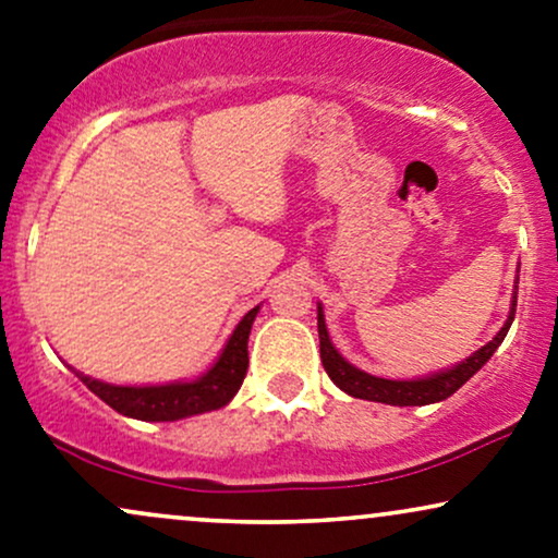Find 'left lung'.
<instances>
[{
	"mask_svg": "<svg viewBox=\"0 0 558 558\" xmlns=\"http://www.w3.org/2000/svg\"><path fill=\"white\" fill-rule=\"evenodd\" d=\"M514 311H517V294L512 300V313H509L504 329L496 333V337L490 339L486 347H481L475 355H470L464 363L454 365L451 371L436 373V376L421 378V381H389V378H376V376H368V373L357 371L355 365L347 363V360L339 355L337 350H333L329 331H326V324H324V311H320V305H318L320 363H324V368H326V373H329L331 381L337 384L342 391H347L350 397L368 399V402L395 404V408H421V404H434V402H441V399L454 395V391L460 389L464 381H470V378H473L475 373L488 363L490 355L499 350L504 337H507L509 326H512V320H514Z\"/></svg>",
	"mask_w": 558,
	"mask_h": 558,
	"instance_id": "left-lung-1",
	"label": "left lung"
}]
</instances>
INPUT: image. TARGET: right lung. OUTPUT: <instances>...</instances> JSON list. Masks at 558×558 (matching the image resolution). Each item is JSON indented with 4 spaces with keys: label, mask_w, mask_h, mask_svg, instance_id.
Instances as JSON below:
<instances>
[{
    "label": "right lung",
    "mask_w": 558,
    "mask_h": 558,
    "mask_svg": "<svg viewBox=\"0 0 558 558\" xmlns=\"http://www.w3.org/2000/svg\"><path fill=\"white\" fill-rule=\"evenodd\" d=\"M255 313H258V307L245 313V318L240 320L238 329L229 337L225 352L216 360L214 368L206 376H201L198 381L167 386H111L83 376V373H77V378L98 399H104L111 410L135 417V421L163 423L219 410L238 395L242 378L247 373V337H251Z\"/></svg>",
    "instance_id": "1"
}]
</instances>
